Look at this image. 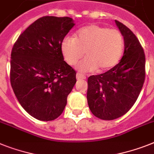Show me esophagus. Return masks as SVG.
<instances>
[{
  "instance_id": "1",
  "label": "esophagus",
  "mask_w": 154,
  "mask_h": 154,
  "mask_svg": "<svg viewBox=\"0 0 154 154\" xmlns=\"http://www.w3.org/2000/svg\"><path fill=\"white\" fill-rule=\"evenodd\" d=\"M76 79L78 80H84L86 79V76L83 75L82 74H80V73H77V74H76Z\"/></svg>"
}]
</instances>
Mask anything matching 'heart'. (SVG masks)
Listing matches in <instances>:
<instances>
[{
    "mask_svg": "<svg viewBox=\"0 0 154 154\" xmlns=\"http://www.w3.org/2000/svg\"><path fill=\"white\" fill-rule=\"evenodd\" d=\"M60 49L63 59L70 65L75 64L85 53L86 58L77 65L80 72L98 69L103 72L118 63L124 49V39L119 30L92 24L79 30L75 38L65 37Z\"/></svg>",
    "mask_w": 154,
    "mask_h": 154,
    "instance_id": "b5f03b06",
    "label": "heart"
}]
</instances>
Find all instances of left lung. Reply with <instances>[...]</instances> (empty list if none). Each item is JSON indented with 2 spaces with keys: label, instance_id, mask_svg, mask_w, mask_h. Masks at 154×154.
I'll return each instance as SVG.
<instances>
[{
  "label": "left lung",
  "instance_id": "obj_1",
  "mask_svg": "<svg viewBox=\"0 0 154 154\" xmlns=\"http://www.w3.org/2000/svg\"><path fill=\"white\" fill-rule=\"evenodd\" d=\"M124 37V52L120 61L108 72L88 78L87 102L91 112L104 120L127 113L134 105L145 81L144 51L130 29L115 20Z\"/></svg>",
  "mask_w": 154,
  "mask_h": 154
}]
</instances>
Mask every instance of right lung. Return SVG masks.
Returning <instances> with one entry per match:
<instances>
[{
	"label": "right lung",
	"instance_id": "obj_1",
	"mask_svg": "<svg viewBox=\"0 0 154 154\" xmlns=\"http://www.w3.org/2000/svg\"><path fill=\"white\" fill-rule=\"evenodd\" d=\"M75 26L70 17L44 16L24 30L11 53L10 81L27 113L49 121L61 115L76 82V72L63 60L62 40Z\"/></svg>",
	"mask_w": 154,
	"mask_h": 154
}]
</instances>
